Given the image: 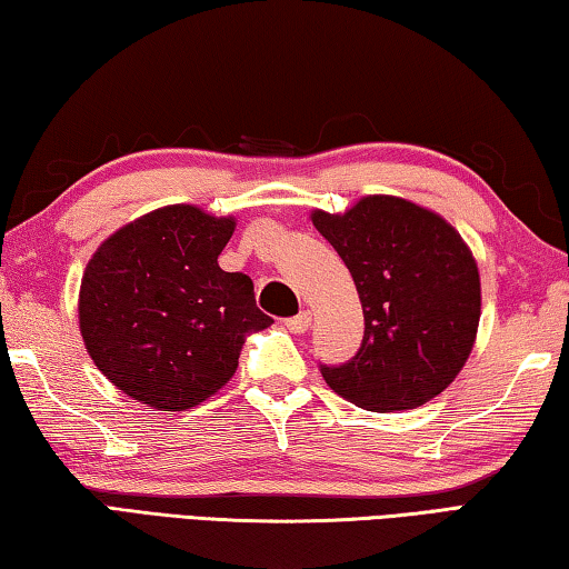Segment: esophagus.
Segmentation results:
<instances>
[{"mask_svg":"<svg viewBox=\"0 0 569 569\" xmlns=\"http://www.w3.org/2000/svg\"><path fill=\"white\" fill-rule=\"evenodd\" d=\"M286 329L291 333H306L311 329V311H301L293 319H286Z\"/></svg>","mask_w":569,"mask_h":569,"instance_id":"obj_1","label":"esophagus"}]
</instances>
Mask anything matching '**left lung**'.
I'll list each match as a JSON object with an SVG mask.
<instances>
[{"label":"left lung","mask_w":569,"mask_h":569,"mask_svg":"<svg viewBox=\"0 0 569 569\" xmlns=\"http://www.w3.org/2000/svg\"><path fill=\"white\" fill-rule=\"evenodd\" d=\"M341 256L363 308V341L329 387L366 411H407L439 397L477 341L481 281L471 248L435 210L363 196L343 213L311 210Z\"/></svg>","instance_id":"obj_1"}]
</instances>
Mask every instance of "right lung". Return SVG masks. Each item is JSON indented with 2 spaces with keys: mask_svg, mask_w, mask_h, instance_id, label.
Segmentation results:
<instances>
[{
  "mask_svg": "<svg viewBox=\"0 0 569 569\" xmlns=\"http://www.w3.org/2000/svg\"><path fill=\"white\" fill-rule=\"evenodd\" d=\"M233 216L176 203L114 230L84 266L77 316L94 366L130 399L188 411L233 379L246 336L273 321L220 250Z\"/></svg>",
  "mask_w": 569,
  "mask_h": 569,
  "instance_id": "right-lung-1",
  "label": "right lung"
}]
</instances>
